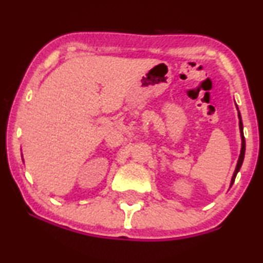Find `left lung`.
I'll return each instance as SVG.
<instances>
[{"label": "left lung", "mask_w": 263, "mask_h": 263, "mask_svg": "<svg viewBox=\"0 0 263 263\" xmlns=\"http://www.w3.org/2000/svg\"><path fill=\"white\" fill-rule=\"evenodd\" d=\"M239 119H240V132H241V137H242V144H241V153H240V157H239V160H238V165H236V169L235 172H234V175H233V179H232V185L235 181V178H236V174L240 170V167H241V164H242V160H243V156H245V137H243V132H242V121H241V116H240V112H239Z\"/></svg>", "instance_id": "left-lung-1"}]
</instances>
